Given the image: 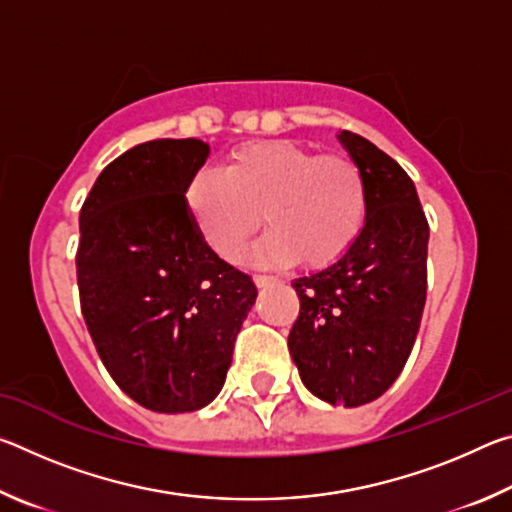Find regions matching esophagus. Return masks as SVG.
<instances>
[{
  "label": "esophagus",
  "instance_id": "esophagus-1",
  "mask_svg": "<svg viewBox=\"0 0 512 512\" xmlns=\"http://www.w3.org/2000/svg\"><path fill=\"white\" fill-rule=\"evenodd\" d=\"M253 282L257 284V287H268V284H275V282H277V277L255 273V275H253Z\"/></svg>",
  "mask_w": 512,
  "mask_h": 512
}]
</instances>
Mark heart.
Here are the masks:
<instances>
[{
  "mask_svg": "<svg viewBox=\"0 0 512 512\" xmlns=\"http://www.w3.org/2000/svg\"><path fill=\"white\" fill-rule=\"evenodd\" d=\"M185 205L198 235L225 262H239L262 223L271 225L259 259L334 264L352 248L368 216V185L341 153L314 155L282 140L241 144L221 173L189 178Z\"/></svg>",
  "mask_w": 512,
  "mask_h": 512,
  "instance_id": "heart-1",
  "label": "heart"
}]
</instances>
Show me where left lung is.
I'll list each match as a JSON object with an SVG mask.
<instances>
[{"label":"left lung","mask_w":512,"mask_h":512,"mask_svg":"<svg viewBox=\"0 0 512 512\" xmlns=\"http://www.w3.org/2000/svg\"><path fill=\"white\" fill-rule=\"evenodd\" d=\"M336 137L366 178L368 216L341 259L293 280L289 352L311 393L352 409L384 395L409 359L427 300L429 223L391 155L357 133Z\"/></svg>","instance_id":"8db88e82"}]
</instances>
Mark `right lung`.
Masks as SVG:
<instances>
[{"label":"right lung","instance_id":"right-lung-1","mask_svg":"<svg viewBox=\"0 0 512 512\" xmlns=\"http://www.w3.org/2000/svg\"><path fill=\"white\" fill-rule=\"evenodd\" d=\"M210 144H137L99 173L81 207V311L110 377L155 413L221 393L257 289L214 253L185 205Z\"/></svg>","mask_w":512,"mask_h":512}]
</instances>
